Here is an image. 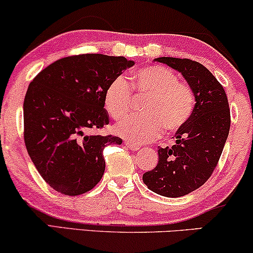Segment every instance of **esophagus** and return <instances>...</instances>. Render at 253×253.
<instances>
[{"label": "esophagus", "mask_w": 253, "mask_h": 253, "mask_svg": "<svg viewBox=\"0 0 253 253\" xmlns=\"http://www.w3.org/2000/svg\"><path fill=\"white\" fill-rule=\"evenodd\" d=\"M124 145H126V148L129 149V150H131V151H137V150H139V146L137 145V144H135V143L124 142Z\"/></svg>", "instance_id": "1"}]
</instances>
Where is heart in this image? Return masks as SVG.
Listing matches in <instances>:
<instances>
[{"label":"heart","mask_w":253,"mask_h":253,"mask_svg":"<svg viewBox=\"0 0 253 253\" xmlns=\"http://www.w3.org/2000/svg\"><path fill=\"white\" fill-rule=\"evenodd\" d=\"M133 90L150 95L144 105L146 116L127 117L115 126V132L132 143H149L163 132H174L188 123L195 109V93L178 76L160 65H148L131 77ZM132 90L123 76L114 79L104 93V105L115 120L131 110Z\"/></svg>","instance_id":"b5f03b06"}]
</instances>
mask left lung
<instances>
[{"mask_svg": "<svg viewBox=\"0 0 253 253\" xmlns=\"http://www.w3.org/2000/svg\"><path fill=\"white\" fill-rule=\"evenodd\" d=\"M183 75L195 93L188 123L176 131V144L158 150L155 169L143 174L151 191L182 197L202 186L213 172L230 131V109L222 84L204 65L188 58L158 57Z\"/></svg>", "mask_w": 253, "mask_h": 253, "instance_id": "obj_1", "label": "left lung"}]
</instances>
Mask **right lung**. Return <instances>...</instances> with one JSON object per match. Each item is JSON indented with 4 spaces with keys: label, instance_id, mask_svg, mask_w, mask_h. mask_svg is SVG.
<instances>
[{
    "label": "right lung",
    "instance_id": "1",
    "mask_svg": "<svg viewBox=\"0 0 253 253\" xmlns=\"http://www.w3.org/2000/svg\"><path fill=\"white\" fill-rule=\"evenodd\" d=\"M133 64L123 56H69L31 81L23 103L24 143L42 178L57 192L82 195L101 180L103 150L122 139L91 132L109 124L108 85Z\"/></svg>",
    "mask_w": 253,
    "mask_h": 253
}]
</instances>
